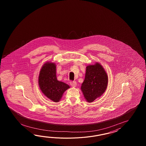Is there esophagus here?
<instances>
[{"label":"esophagus","mask_w":146,"mask_h":146,"mask_svg":"<svg viewBox=\"0 0 146 146\" xmlns=\"http://www.w3.org/2000/svg\"><path fill=\"white\" fill-rule=\"evenodd\" d=\"M70 86L72 87H76L77 86V83L76 81H70Z\"/></svg>","instance_id":"34e87169"}]
</instances>
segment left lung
<instances>
[{
    "label": "left lung",
    "mask_w": 146,
    "mask_h": 146,
    "mask_svg": "<svg viewBox=\"0 0 146 146\" xmlns=\"http://www.w3.org/2000/svg\"><path fill=\"white\" fill-rule=\"evenodd\" d=\"M108 84V76L100 63L87 66L81 90L88 102H92L101 96L106 91Z\"/></svg>",
    "instance_id": "8db88e82"
}]
</instances>
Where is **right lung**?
I'll return each mask as SVG.
<instances>
[{
    "mask_svg": "<svg viewBox=\"0 0 146 146\" xmlns=\"http://www.w3.org/2000/svg\"><path fill=\"white\" fill-rule=\"evenodd\" d=\"M38 85L42 93L55 102L61 99L63 93L70 87L57 80L56 66L54 62H45L41 68L38 76Z\"/></svg>",
    "mask_w": 146,
    "mask_h": 146,
    "instance_id": "1",
    "label": "right lung"
}]
</instances>
